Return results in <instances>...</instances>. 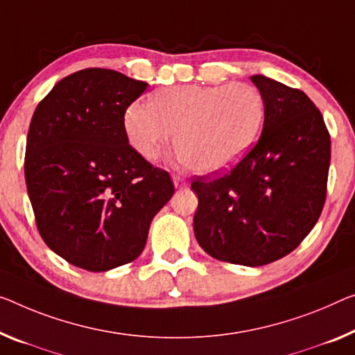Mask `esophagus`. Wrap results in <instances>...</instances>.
Segmentation results:
<instances>
[{
  "mask_svg": "<svg viewBox=\"0 0 355 355\" xmlns=\"http://www.w3.org/2000/svg\"><path fill=\"white\" fill-rule=\"evenodd\" d=\"M173 182H174V187L181 189L184 185H187V179L181 176V174H173Z\"/></svg>",
  "mask_w": 355,
  "mask_h": 355,
  "instance_id": "34e87169",
  "label": "esophagus"
}]
</instances>
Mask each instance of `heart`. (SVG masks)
Returning <instances> with one entry per match:
<instances>
[{
	"label": "heart",
	"instance_id": "obj_1",
	"mask_svg": "<svg viewBox=\"0 0 355 355\" xmlns=\"http://www.w3.org/2000/svg\"><path fill=\"white\" fill-rule=\"evenodd\" d=\"M263 121L265 100L257 87L187 84L157 92L150 106L132 103L125 109L123 130L146 160H155L174 133V149L185 166L208 174L241 159Z\"/></svg>",
	"mask_w": 355,
	"mask_h": 355
}]
</instances>
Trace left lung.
<instances>
[{"label":"left lung","mask_w":355,"mask_h":355,"mask_svg":"<svg viewBox=\"0 0 355 355\" xmlns=\"http://www.w3.org/2000/svg\"><path fill=\"white\" fill-rule=\"evenodd\" d=\"M250 79L265 100L261 135L230 170L192 182L193 230L211 257L261 266L291 254L318 222L330 135L304 92L260 74Z\"/></svg>","instance_id":"1"}]
</instances>
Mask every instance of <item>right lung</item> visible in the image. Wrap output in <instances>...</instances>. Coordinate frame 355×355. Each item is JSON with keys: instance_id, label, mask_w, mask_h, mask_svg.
<instances>
[{"instance_id": "1", "label": "right lung", "mask_w": 355, "mask_h": 355, "mask_svg": "<svg viewBox=\"0 0 355 355\" xmlns=\"http://www.w3.org/2000/svg\"><path fill=\"white\" fill-rule=\"evenodd\" d=\"M146 83L105 68L60 80L31 117L26 190L41 238L87 271L143 252L150 222L174 193L170 173L128 144L123 114Z\"/></svg>"}]
</instances>
